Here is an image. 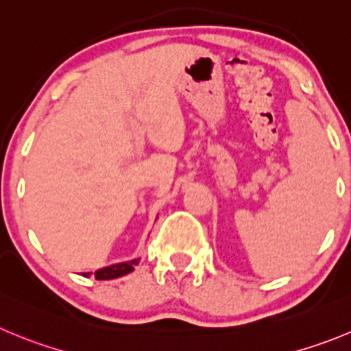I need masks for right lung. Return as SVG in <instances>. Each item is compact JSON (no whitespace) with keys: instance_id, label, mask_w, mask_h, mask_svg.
Listing matches in <instances>:
<instances>
[{"instance_id":"add662e5","label":"right lung","mask_w":351,"mask_h":351,"mask_svg":"<svg viewBox=\"0 0 351 351\" xmlns=\"http://www.w3.org/2000/svg\"><path fill=\"white\" fill-rule=\"evenodd\" d=\"M140 258H135V260L130 261H123V263H116V265H109L106 268H100V270L95 271V279L97 280H110V279H117V277H123V275L130 274V271L135 270V267L138 265ZM84 277H88L90 274H83Z\"/></svg>"}]
</instances>
